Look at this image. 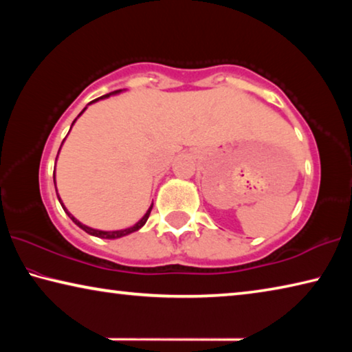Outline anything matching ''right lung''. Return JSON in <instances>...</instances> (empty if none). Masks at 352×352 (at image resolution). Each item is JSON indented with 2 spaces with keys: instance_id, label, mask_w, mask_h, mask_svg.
<instances>
[{
  "instance_id": "1",
  "label": "right lung",
  "mask_w": 352,
  "mask_h": 352,
  "mask_svg": "<svg viewBox=\"0 0 352 352\" xmlns=\"http://www.w3.org/2000/svg\"><path fill=\"white\" fill-rule=\"evenodd\" d=\"M122 90H116V91H111V93H109V94H104V96H100V98H98V99H94V100H91L90 104H93V102H98V100H100V99H107V98H110V96H115V94H118V93H121ZM88 104V105H90ZM87 110V107L85 109H83L80 113H79V116L82 115L83 111ZM77 116V118H79ZM77 118L74 119L73 121V124H71V127L74 126V122L77 121ZM71 130V129H69ZM65 141V140H63ZM63 144V142H62ZM62 147V146H60ZM58 152H60V148H58ZM54 183H56V172H54ZM56 192H57V188H56ZM57 197H58V201H60V205H62V208L65 210V212L68 214V217L73 220V222L79 226V228H82L83 231H85V233H88V234H91V236H96V237H100V239H119V237H124V236H127V234H130V233H135V231H138L140 228H142V226L146 225V222H147V219H148V216H151V211H152V206H153V204L148 206V210L146 211V214L144 216H142L138 222H136L133 226H129V228H124V230H115V231H104V230H96V228H91V226H87V225H83L82 222H79V220H77L73 214H71L67 208H65V205H63V201H62V199H60V195L57 194Z\"/></svg>"
}]
</instances>
